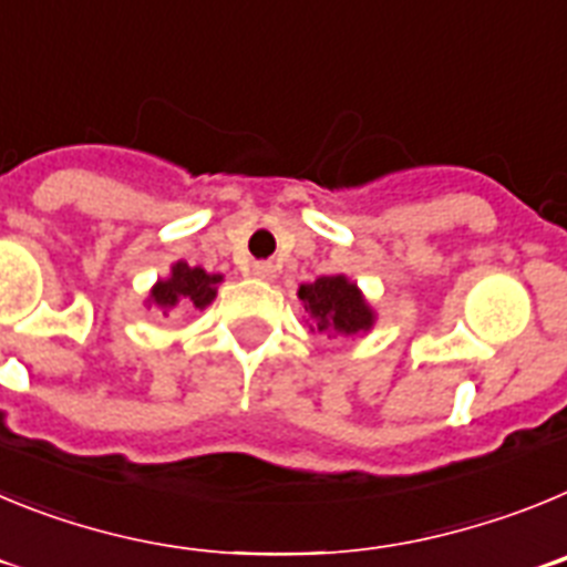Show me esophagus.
Listing matches in <instances>:
<instances>
[{"label": "esophagus", "instance_id": "1", "mask_svg": "<svg viewBox=\"0 0 567 567\" xmlns=\"http://www.w3.org/2000/svg\"><path fill=\"white\" fill-rule=\"evenodd\" d=\"M275 272H278V269H275V264H269V260H255V264H252V275H255V278L272 280Z\"/></svg>", "mask_w": 567, "mask_h": 567}]
</instances>
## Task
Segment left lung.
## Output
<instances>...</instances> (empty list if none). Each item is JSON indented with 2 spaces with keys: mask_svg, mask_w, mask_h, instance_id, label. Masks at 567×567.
<instances>
[{
  "mask_svg": "<svg viewBox=\"0 0 567 567\" xmlns=\"http://www.w3.org/2000/svg\"><path fill=\"white\" fill-rule=\"evenodd\" d=\"M298 298L318 318L320 332L334 329L340 334H354L372 327V309L365 307L358 287L349 284L343 275H329L315 284H303Z\"/></svg>",
  "mask_w": 567,
  "mask_h": 567,
  "instance_id": "8db88e82",
  "label": "left lung"
}]
</instances>
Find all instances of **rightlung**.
<instances>
[{
	"instance_id": "obj_1",
	"label": "right lung",
	"mask_w": 567,
	"mask_h": 567,
	"mask_svg": "<svg viewBox=\"0 0 567 567\" xmlns=\"http://www.w3.org/2000/svg\"><path fill=\"white\" fill-rule=\"evenodd\" d=\"M221 280V275H207L198 267H187V264H175L173 275L167 280H158L150 298L162 309L173 307H195L204 309L209 300L215 298V284Z\"/></svg>"
}]
</instances>
